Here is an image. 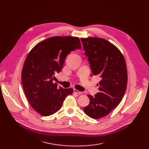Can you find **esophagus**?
Segmentation results:
<instances>
[{
    "label": "esophagus",
    "mask_w": 149,
    "mask_h": 149,
    "mask_svg": "<svg viewBox=\"0 0 149 149\" xmlns=\"http://www.w3.org/2000/svg\"><path fill=\"white\" fill-rule=\"evenodd\" d=\"M74 93L78 94V95H80V94H82V92H81V91H78L76 89H74Z\"/></svg>",
    "instance_id": "esophagus-1"
}]
</instances>
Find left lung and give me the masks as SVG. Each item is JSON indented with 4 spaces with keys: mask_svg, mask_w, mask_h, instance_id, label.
<instances>
[{
    "mask_svg": "<svg viewBox=\"0 0 149 149\" xmlns=\"http://www.w3.org/2000/svg\"><path fill=\"white\" fill-rule=\"evenodd\" d=\"M85 55L87 56L91 76L101 78L99 92L94 97L87 95L90 104L84 111L90 117L99 119L107 116L121 102L127 88V71L120 51L105 39L81 38Z\"/></svg>",
    "mask_w": 149,
    "mask_h": 149,
    "instance_id": "obj_1",
    "label": "left lung"
}]
</instances>
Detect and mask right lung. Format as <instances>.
Returning <instances> with one entry per match:
<instances>
[{
	"mask_svg": "<svg viewBox=\"0 0 149 149\" xmlns=\"http://www.w3.org/2000/svg\"><path fill=\"white\" fill-rule=\"evenodd\" d=\"M81 48L78 37L54 36L39 42L27 55L22 70L23 88L29 104L41 116L59 111L72 94L73 89L58 87L53 80L69 53Z\"/></svg>",
	"mask_w": 149,
	"mask_h": 149,
	"instance_id": "add662e5",
	"label": "right lung"
}]
</instances>
